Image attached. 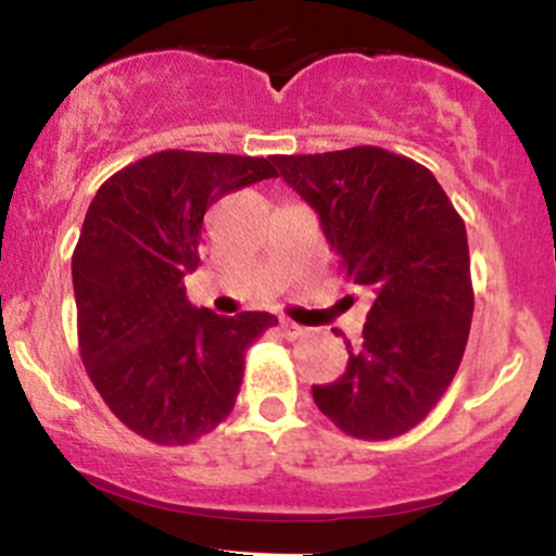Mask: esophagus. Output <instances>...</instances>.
<instances>
[{
  "instance_id": "1",
  "label": "esophagus",
  "mask_w": 556,
  "mask_h": 556,
  "mask_svg": "<svg viewBox=\"0 0 556 556\" xmlns=\"http://www.w3.org/2000/svg\"><path fill=\"white\" fill-rule=\"evenodd\" d=\"M279 329H282V334L287 337V340H298V337L303 334V327H300V324H295V321H282V324H279Z\"/></svg>"
}]
</instances>
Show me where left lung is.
Wrapping results in <instances>:
<instances>
[{"instance_id":"left-lung-1","label":"left lung","mask_w":556,"mask_h":556,"mask_svg":"<svg viewBox=\"0 0 556 556\" xmlns=\"http://www.w3.org/2000/svg\"><path fill=\"white\" fill-rule=\"evenodd\" d=\"M271 162L316 208L344 277L371 298L344 374L314 384L318 410L348 437H402L437 407L468 344L463 216L424 164L379 146Z\"/></svg>"}]
</instances>
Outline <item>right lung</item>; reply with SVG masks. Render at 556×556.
Returning <instances> with one entry per match:
<instances>
[{"instance_id": "right-lung-1", "label": "right lung", "mask_w": 556, "mask_h": 556, "mask_svg": "<svg viewBox=\"0 0 556 556\" xmlns=\"http://www.w3.org/2000/svg\"><path fill=\"white\" fill-rule=\"evenodd\" d=\"M269 177L264 156L169 149L114 172L88 206L73 251L80 358L114 416L149 442L212 433L238 400L245 350L277 324L261 311L216 316L185 295L208 206Z\"/></svg>"}]
</instances>
